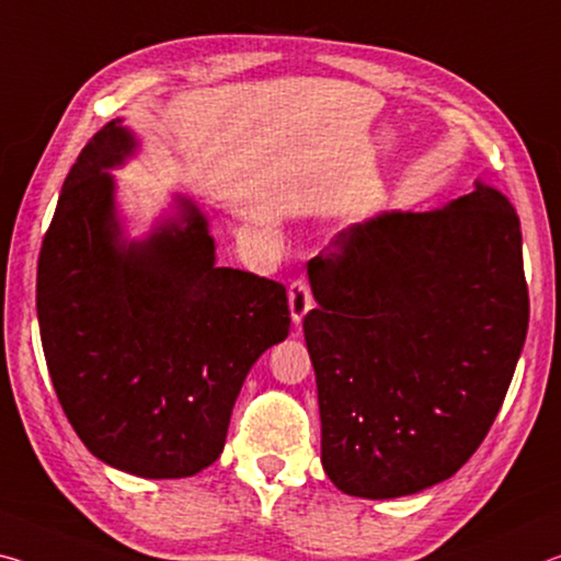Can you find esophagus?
<instances>
[{
  "label": "esophagus",
  "instance_id": "obj_1",
  "mask_svg": "<svg viewBox=\"0 0 561 561\" xmlns=\"http://www.w3.org/2000/svg\"><path fill=\"white\" fill-rule=\"evenodd\" d=\"M288 308H290L293 325H300L302 318L308 316V310L313 308V298H310V288H308V283L302 280V278L290 283V288H288Z\"/></svg>",
  "mask_w": 561,
  "mask_h": 561
}]
</instances>
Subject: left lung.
Here are the masks:
<instances>
[{
    "label": "left lung",
    "instance_id": "8db88e82",
    "mask_svg": "<svg viewBox=\"0 0 561 561\" xmlns=\"http://www.w3.org/2000/svg\"><path fill=\"white\" fill-rule=\"evenodd\" d=\"M310 263L318 308L302 333L330 482L365 500L445 482L490 433L525 347L510 201L477 183L430 214H378Z\"/></svg>",
    "mask_w": 561,
    "mask_h": 561
}]
</instances>
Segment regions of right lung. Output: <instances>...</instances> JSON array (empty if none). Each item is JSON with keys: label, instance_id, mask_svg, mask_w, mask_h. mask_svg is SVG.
Instances as JSON below:
<instances>
[{"label": "right lung", "instance_id": "add662e5", "mask_svg": "<svg viewBox=\"0 0 561 561\" xmlns=\"http://www.w3.org/2000/svg\"><path fill=\"white\" fill-rule=\"evenodd\" d=\"M139 136L114 118L64 181L36 268V318L64 412L101 462L194 477L226 445L253 363L288 337L286 288L220 268L208 216L173 194L141 236L118 208Z\"/></svg>", "mask_w": 561, "mask_h": 561}]
</instances>
